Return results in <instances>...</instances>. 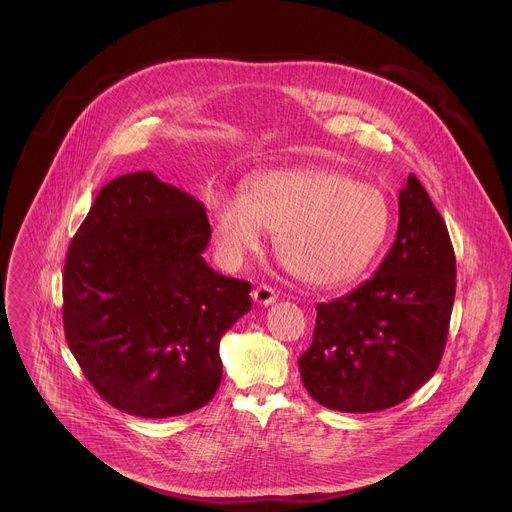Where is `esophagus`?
<instances>
[{"label": "esophagus", "mask_w": 512, "mask_h": 512, "mask_svg": "<svg viewBox=\"0 0 512 512\" xmlns=\"http://www.w3.org/2000/svg\"><path fill=\"white\" fill-rule=\"evenodd\" d=\"M277 300L275 289L269 285H259L257 289H253V302L259 306H271Z\"/></svg>", "instance_id": "1"}]
</instances>
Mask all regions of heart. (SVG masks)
<instances>
[{"label":"heart","mask_w":512,"mask_h":512,"mask_svg":"<svg viewBox=\"0 0 512 512\" xmlns=\"http://www.w3.org/2000/svg\"><path fill=\"white\" fill-rule=\"evenodd\" d=\"M208 212L229 267L259 253L269 231L287 269L314 287L346 285L367 273L393 218L381 188L322 166L261 172L245 180L241 196L214 190Z\"/></svg>","instance_id":"b5f03b06"}]
</instances>
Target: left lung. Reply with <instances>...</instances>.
Here are the masks:
<instances>
[{
    "label": "left lung",
    "instance_id": "left-lung-1",
    "mask_svg": "<svg viewBox=\"0 0 512 512\" xmlns=\"http://www.w3.org/2000/svg\"><path fill=\"white\" fill-rule=\"evenodd\" d=\"M456 296V257L442 214L411 174L399 192L393 247L371 279L318 304L302 383L344 413L389 409L440 367Z\"/></svg>",
    "mask_w": 512,
    "mask_h": 512
}]
</instances>
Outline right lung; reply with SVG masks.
Masks as SVG:
<instances>
[{"mask_svg":"<svg viewBox=\"0 0 512 512\" xmlns=\"http://www.w3.org/2000/svg\"><path fill=\"white\" fill-rule=\"evenodd\" d=\"M206 208L154 172L111 180L72 239L62 277L70 352L115 409L164 419L204 407L223 379V334L251 283L216 273Z\"/></svg>","mask_w":512,"mask_h":512,"instance_id":"obj_1","label":"right lung"}]
</instances>
